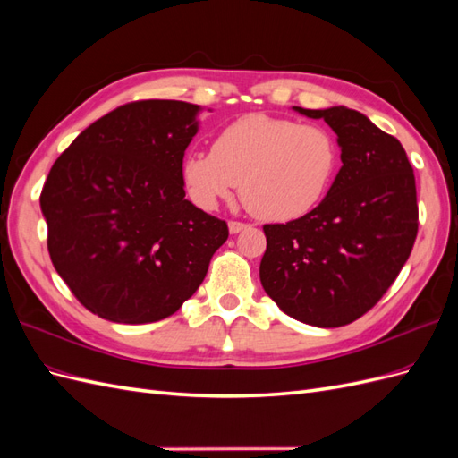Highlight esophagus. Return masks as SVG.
I'll return each instance as SVG.
<instances>
[{"label": "esophagus", "mask_w": 458, "mask_h": 458, "mask_svg": "<svg viewBox=\"0 0 458 458\" xmlns=\"http://www.w3.org/2000/svg\"><path fill=\"white\" fill-rule=\"evenodd\" d=\"M248 225L246 224H241V221H229V233L231 234H237L241 231H244Z\"/></svg>", "instance_id": "1"}]
</instances>
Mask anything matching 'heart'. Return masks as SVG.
I'll return each instance as SVG.
<instances>
[{"mask_svg":"<svg viewBox=\"0 0 458 458\" xmlns=\"http://www.w3.org/2000/svg\"><path fill=\"white\" fill-rule=\"evenodd\" d=\"M340 168V148L327 128L250 114L221 130L210 152L182 164L189 199L214 210L241 182V199L256 217L293 221L321 204Z\"/></svg>","mask_w":458,"mask_h":458,"instance_id":"1","label":"heart"}]
</instances>
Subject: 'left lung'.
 Wrapping results in <instances>:
<instances>
[{"label":"left lung","mask_w":458,"mask_h":458,"mask_svg":"<svg viewBox=\"0 0 458 458\" xmlns=\"http://www.w3.org/2000/svg\"><path fill=\"white\" fill-rule=\"evenodd\" d=\"M338 135L342 168L315 210L263 225L259 281L286 315L336 328L365 315L397 279L419 231L405 148L357 110L293 106Z\"/></svg>","instance_id":"obj_1"}]
</instances>
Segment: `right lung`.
Returning <instances> with one entry per match:
<instances>
[{"mask_svg":"<svg viewBox=\"0 0 458 458\" xmlns=\"http://www.w3.org/2000/svg\"><path fill=\"white\" fill-rule=\"evenodd\" d=\"M199 113L185 101L118 106L76 137L41 189L53 266L106 321L174 315L229 237L225 221L185 199L182 164Z\"/></svg>","mask_w":458,"mask_h":458,"instance_id":"1","label":"right lung"}]
</instances>
